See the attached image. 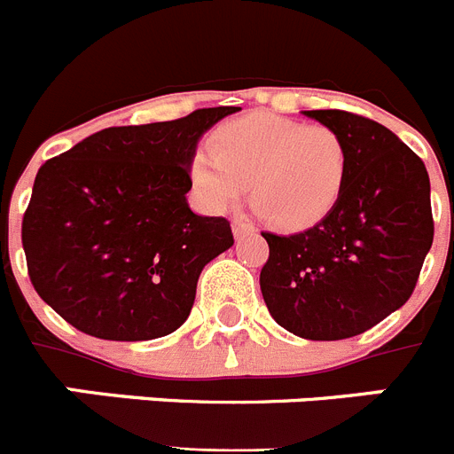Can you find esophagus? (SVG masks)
I'll return each mask as SVG.
<instances>
[{
	"label": "esophagus",
	"mask_w": 454,
	"mask_h": 454,
	"mask_svg": "<svg viewBox=\"0 0 454 454\" xmlns=\"http://www.w3.org/2000/svg\"><path fill=\"white\" fill-rule=\"evenodd\" d=\"M231 230H234L236 239H243V236L254 234V224L247 223V220H243V218H236L234 223H231Z\"/></svg>",
	"instance_id": "esophagus-1"
}]
</instances>
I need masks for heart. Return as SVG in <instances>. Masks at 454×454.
I'll return each mask as SVG.
<instances>
[{
	"label": "heart",
	"instance_id": "obj_1",
	"mask_svg": "<svg viewBox=\"0 0 454 454\" xmlns=\"http://www.w3.org/2000/svg\"><path fill=\"white\" fill-rule=\"evenodd\" d=\"M348 170L350 154L339 131L259 111L220 124L208 154L191 161V182L215 214L234 208L250 186L252 207L268 224L304 231L334 211Z\"/></svg>",
	"mask_w": 454,
	"mask_h": 454
}]
</instances>
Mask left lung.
Instances as JSON below:
<instances>
[{
    "instance_id": "left-lung-1",
    "label": "left lung",
    "mask_w": 454,
    "mask_h": 454,
    "mask_svg": "<svg viewBox=\"0 0 454 454\" xmlns=\"http://www.w3.org/2000/svg\"><path fill=\"white\" fill-rule=\"evenodd\" d=\"M339 131L350 170L339 204L293 236L263 234V300L277 325L309 340L362 334L414 293L434 239L430 177L414 152L380 122L348 111H304Z\"/></svg>"
}]
</instances>
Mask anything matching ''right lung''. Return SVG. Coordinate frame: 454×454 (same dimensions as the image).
Segmentation results:
<instances>
[{"instance_id": "obj_1", "label": "right lung", "mask_w": 454, "mask_h": 454, "mask_svg": "<svg viewBox=\"0 0 454 454\" xmlns=\"http://www.w3.org/2000/svg\"><path fill=\"white\" fill-rule=\"evenodd\" d=\"M239 106L108 127L43 163L22 220L38 295L72 327L150 340L182 327L202 268L234 246L230 223L192 214L200 138Z\"/></svg>"}]
</instances>
